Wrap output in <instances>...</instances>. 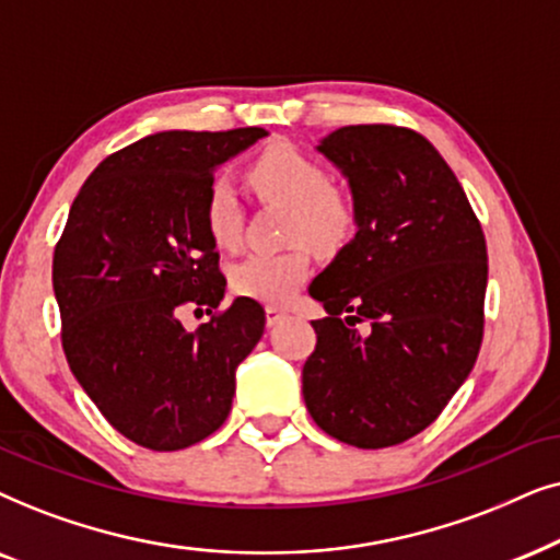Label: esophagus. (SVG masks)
<instances>
[{
  "mask_svg": "<svg viewBox=\"0 0 560 560\" xmlns=\"http://www.w3.org/2000/svg\"><path fill=\"white\" fill-rule=\"evenodd\" d=\"M287 315H289V310L287 307H279V304H268V307H266V323H268V327L279 325Z\"/></svg>",
  "mask_w": 560,
  "mask_h": 560,
  "instance_id": "1",
  "label": "esophagus"
}]
</instances>
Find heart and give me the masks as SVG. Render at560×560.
Listing matches in <instances>:
<instances>
[{"mask_svg":"<svg viewBox=\"0 0 560 560\" xmlns=\"http://www.w3.org/2000/svg\"><path fill=\"white\" fill-rule=\"evenodd\" d=\"M248 182L264 199L289 207V241H307L319 250H335L355 233L353 197L332 184L325 166L292 143H271L248 163ZM207 235L220 248H235L243 233V207L225 178L207 186L202 202ZM307 243L287 250L250 253L230 271L235 294L258 302H287L307 279L312 258Z\"/></svg>","mask_w":560,"mask_h":560,"instance_id":"heart-1","label":"heart"}]
</instances>
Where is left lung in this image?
Instances as JSON below:
<instances>
[{
    "label": "left lung",
    "mask_w": 560,
    "mask_h": 560,
    "mask_svg": "<svg viewBox=\"0 0 560 560\" xmlns=\"http://www.w3.org/2000/svg\"><path fill=\"white\" fill-rule=\"evenodd\" d=\"M317 151L348 178L358 233L310 284L327 317L312 323L304 405L340 443L389 448L435 422L471 374L487 241L464 186L420 132L348 125Z\"/></svg>",
    "instance_id": "8db88e82"
}]
</instances>
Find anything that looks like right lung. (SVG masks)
<instances>
[{
  "label": "right lung",
  "instance_id": "right-lung-1",
  "mask_svg": "<svg viewBox=\"0 0 560 560\" xmlns=\"http://www.w3.org/2000/svg\"><path fill=\"white\" fill-rule=\"evenodd\" d=\"M268 136L155 132L112 153L73 199L54 253L66 361L112 428L151 451H182L228 420L235 369L264 335L266 312L237 296L202 202L214 168ZM184 306L210 324L186 331Z\"/></svg>",
  "mask_w": 560,
  "mask_h": 560
}]
</instances>
